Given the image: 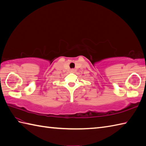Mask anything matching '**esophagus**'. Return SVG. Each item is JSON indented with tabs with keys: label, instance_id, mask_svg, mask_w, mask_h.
Returning <instances> with one entry per match:
<instances>
[{
	"label": "esophagus",
	"instance_id": "esophagus-1",
	"mask_svg": "<svg viewBox=\"0 0 146 146\" xmlns=\"http://www.w3.org/2000/svg\"><path fill=\"white\" fill-rule=\"evenodd\" d=\"M75 71V70H74V69H72V70H71V72H72V73H74Z\"/></svg>",
	"mask_w": 146,
	"mask_h": 146
}]
</instances>
